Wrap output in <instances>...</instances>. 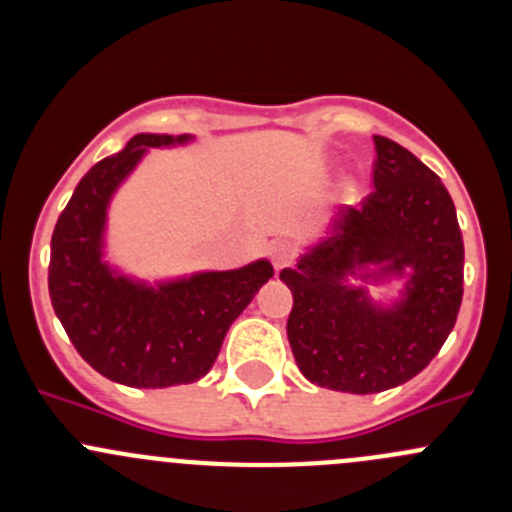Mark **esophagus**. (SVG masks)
Segmentation results:
<instances>
[{"label":"esophagus","instance_id":"obj_1","mask_svg":"<svg viewBox=\"0 0 512 512\" xmlns=\"http://www.w3.org/2000/svg\"><path fill=\"white\" fill-rule=\"evenodd\" d=\"M270 257L275 270H282V267H287L289 260H292V250H289L285 242H275V245L270 247Z\"/></svg>","mask_w":512,"mask_h":512}]
</instances>
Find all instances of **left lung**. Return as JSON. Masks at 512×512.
<instances>
[{
	"label": "left lung",
	"instance_id": "left-lung-1",
	"mask_svg": "<svg viewBox=\"0 0 512 512\" xmlns=\"http://www.w3.org/2000/svg\"><path fill=\"white\" fill-rule=\"evenodd\" d=\"M374 193L342 208L280 280L292 292L287 339L312 384L379 394L431 364L463 299V235L431 168L374 136ZM401 281L399 298L374 300L371 284Z\"/></svg>",
	"mask_w": 512,
	"mask_h": 512
}]
</instances>
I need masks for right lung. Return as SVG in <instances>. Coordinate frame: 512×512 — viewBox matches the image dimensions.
I'll return each mask as SVG.
<instances>
[{"label":"right lung","mask_w":512,"mask_h":512,"mask_svg":"<svg viewBox=\"0 0 512 512\" xmlns=\"http://www.w3.org/2000/svg\"><path fill=\"white\" fill-rule=\"evenodd\" d=\"M195 136L138 133L116 156L81 178L51 235L49 297L76 352L116 384L165 389L193 384L213 369L223 339L275 275L270 260L237 270H205L168 280H138L106 257L108 208L151 148Z\"/></svg>","instance_id":"obj_1"}]
</instances>
